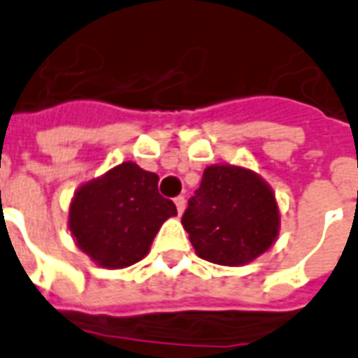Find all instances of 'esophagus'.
I'll return each mask as SVG.
<instances>
[{
  "instance_id": "1",
  "label": "esophagus",
  "mask_w": 358,
  "mask_h": 358,
  "mask_svg": "<svg viewBox=\"0 0 358 358\" xmlns=\"http://www.w3.org/2000/svg\"><path fill=\"white\" fill-rule=\"evenodd\" d=\"M174 205H176V210H178V214H182L184 213V208H186V197H184V195L176 197V199H174Z\"/></svg>"
}]
</instances>
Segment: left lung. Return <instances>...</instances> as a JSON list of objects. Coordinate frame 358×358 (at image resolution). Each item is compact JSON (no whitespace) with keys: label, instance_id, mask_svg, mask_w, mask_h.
I'll use <instances>...</instances> for the list:
<instances>
[{"label":"left lung","instance_id":"1","mask_svg":"<svg viewBox=\"0 0 358 358\" xmlns=\"http://www.w3.org/2000/svg\"><path fill=\"white\" fill-rule=\"evenodd\" d=\"M279 206L256 172L210 165L187 201L182 226L199 258L220 266H243L258 258L279 235Z\"/></svg>","mask_w":358,"mask_h":358}]
</instances>
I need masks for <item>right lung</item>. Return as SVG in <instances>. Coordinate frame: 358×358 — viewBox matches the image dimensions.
Returning <instances> with one entry per match:
<instances>
[{"label":"right lung","instance_id":"add662e5","mask_svg":"<svg viewBox=\"0 0 358 358\" xmlns=\"http://www.w3.org/2000/svg\"><path fill=\"white\" fill-rule=\"evenodd\" d=\"M159 176L121 163L79 187L70 205L71 235L98 266L121 269L144 258L159 227L176 206L159 195Z\"/></svg>","mask_w":358,"mask_h":358}]
</instances>
